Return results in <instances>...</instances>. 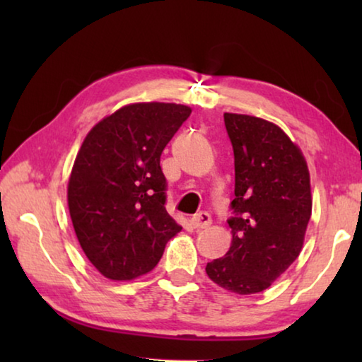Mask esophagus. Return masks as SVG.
<instances>
[{
	"instance_id": "obj_1",
	"label": "esophagus",
	"mask_w": 362,
	"mask_h": 362,
	"mask_svg": "<svg viewBox=\"0 0 362 362\" xmlns=\"http://www.w3.org/2000/svg\"><path fill=\"white\" fill-rule=\"evenodd\" d=\"M189 225L193 226L196 230H203L207 228L211 225V216L207 212H199L189 218Z\"/></svg>"
}]
</instances>
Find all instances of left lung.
Listing matches in <instances>:
<instances>
[{
    "label": "left lung",
    "instance_id": "1",
    "mask_svg": "<svg viewBox=\"0 0 362 362\" xmlns=\"http://www.w3.org/2000/svg\"><path fill=\"white\" fill-rule=\"evenodd\" d=\"M235 155L230 250L206 273L226 291L249 296L268 289L303 246L311 217L310 174L297 145L276 124L225 113Z\"/></svg>",
    "mask_w": 362,
    "mask_h": 362
}]
</instances>
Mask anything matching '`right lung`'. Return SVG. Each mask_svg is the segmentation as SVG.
Segmentation results:
<instances>
[{
    "instance_id": "right-lung-1",
    "label": "right lung",
    "mask_w": 362,
    "mask_h": 362,
    "mask_svg": "<svg viewBox=\"0 0 362 362\" xmlns=\"http://www.w3.org/2000/svg\"><path fill=\"white\" fill-rule=\"evenodd\" d=\"M189 113L175 103H132L84 139L69 182V209L86 257L105 278L151 272L182 230L166 211L159 161Z\"/></svg>"
}]
</instances>
